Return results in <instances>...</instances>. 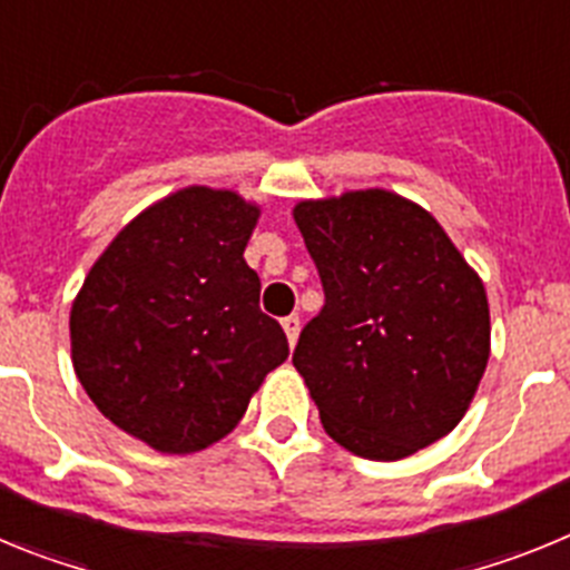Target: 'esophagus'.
I'll return each instance as SVG.
<instances>
[{
    "label": "esophagus",
    "mask_w": 570,
    "mask_h": 570,
    "mask_svg": "<svg viewBox=\"0 0 570 570\" xmlns=\"http://www.w3.org/2000/svg\"><path fill=\"white\" fill-rule=\"evenodd\" d=\"M282 328H285V336H288L291 345H296V340H299V316H285V320H282Z\"/></svg>",
    "instance_id": "1"
}]
</instances>
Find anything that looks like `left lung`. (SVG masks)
Segmentation results:
<instances>
[{"instance_id":"obj_1","label":"left lung","mask_w":570,"mask_h":570,"mask_svg":"<svg viewBox=\"0 0 570 570\" xmlns=\"http://www.w3.org/2000/svg\"><path fill=\"white\" fill-rule=\"evenodd\" d=\"M294 223L325 288L294 351L325 434L376 462L451 434L491 356L480 274L434 216L394 190L302 199Z\"/></svg>"}]
</instances>
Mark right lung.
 <instances>
[{
    "label": "right lung",
    "mask_w": 570,
    "mask_h": 570,
    "mask_svg": "<svg viewBox=\"0 0 570 570\" xmlns=\"http://www.w3.org/2000/svg\"><path fill=\"white\" fill-rule=\"evenodd\" d=\"M259 214L230 188L174 190L110 239L70 305L85 394L159 454H196L228 436L288 360L245 262Z\"/></svg>",
    "instance_id": "obj_1"
}]
</instances>
